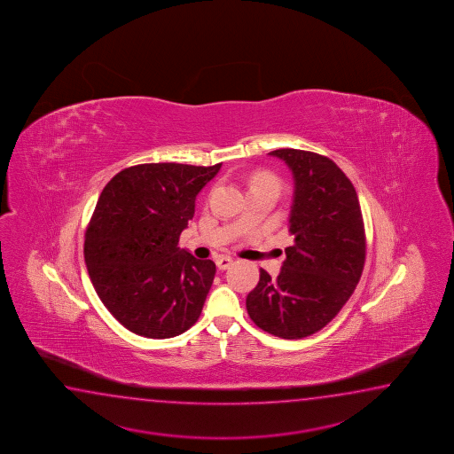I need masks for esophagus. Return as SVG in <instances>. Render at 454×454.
I'll return each instance as SVG.
<instances>
[{"instance_id": "obj_1", "label": "esophagus", "mask_w": 454, "mask_h": 454, "mask_svg": "<svg viewBox=\"0 0 454 454\" xmlns=\"http://www.w3.org/2000/svg\"><path fill=\"white\" fill-rule=\"evenodd\" d=\"M231 262H233V259L229 258V256H219V258H215V264H217V267H219L221 270L229 269V267L231 266Z\"/></svg>"}]
</instances>
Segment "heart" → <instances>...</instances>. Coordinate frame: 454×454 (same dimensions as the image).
Wrapping results in <instances>:
<instances>
[{"label": "heart", "instance_id": "obj_1", "mask_svg": "<svg viewBox=\"0 0 454 454\" xmlns=\"http://www.w3.org/2000/svg\"><path fill=\"white\" fill-rule=\"evenodd\" d=\"M253 187H272L278 188V182L269 174H258L253 178Z\"/></svg>", "mask_w": 454, "mask_h": 454}]
</instances>
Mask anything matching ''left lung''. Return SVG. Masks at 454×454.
I'll list each match as a JSON object with an SVG mask.
<instances>
[{
	"label": "left lung",
	"mask_w": 454,
	"mask_h": 454,
	"mask_svg": "<svg viewBox=\"0 0 454 454\" xmlns=\"http://www.w3.org/2000/svg\"><path fill=\"white\" fill-rule=\"evenodd\" d=\"M269 154L294 174V245L277 278L259 270L247 309L259 329L300 340L324 329L355 292L364 269V223L355 187L333 160L294 148Z\"/></svg>",
	"instance_id": "obj_1"
}]
</instances>
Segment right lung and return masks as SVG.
<instances>
[{
    "label": "right lung",
    "mask_w": 454,
    "mask_h": 454,
    "mask_svg": "<svg viewBox=\"0 0 454 454\" xmlns=\"http://www.w3.org/2000/svg\"><path fill=\"white\" fill-rule=\"evenodd\" d=\"M223 164H138L107 182L85 231L90 280L107 311L146 338L177 337L195 324L215 264L178 248L196 195Z\"/></svg>",
    "instance_id": "add662e5"
}]
</instances>
